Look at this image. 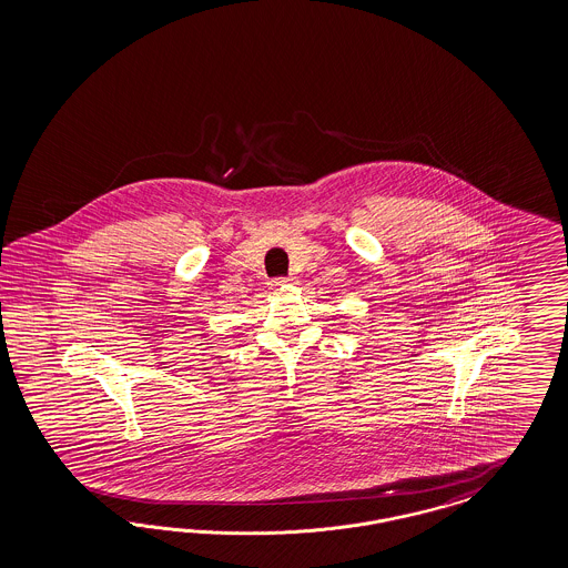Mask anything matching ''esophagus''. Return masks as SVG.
Wrapping results in <instances>:
<instances>
[{
    "label": "esophagus",
    "mask_w": 568,
    "mask_h": 568,
    "mask_svg": "<svg viewBox=\"0 0 568 568\" xmlns=\"http://www.w3.org/2000/svg\"><path fill=\"white\" fill-rule=\"evenodd\" d=\"M292 283H295V278H293V276H281V278L271 281V287L278 290V287H285V285H292Z\"/></svg>",
    "instance_id": "34e87169"
}]
</instances>
